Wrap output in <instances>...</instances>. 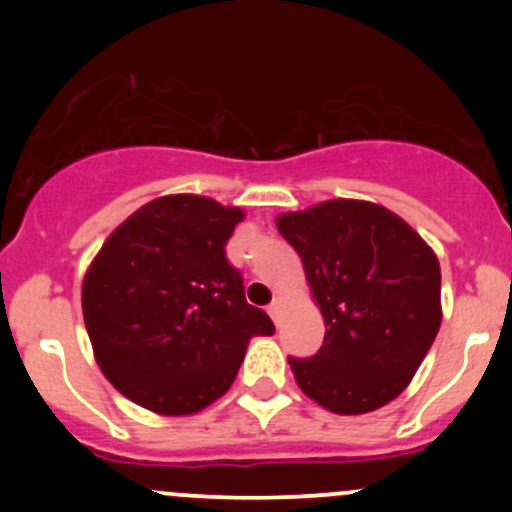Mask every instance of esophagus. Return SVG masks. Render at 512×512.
I'll use <instances>...</instances> for the list:
<instances>
[{"instance_id":"esophagus-1","label":"esophagus","mask_w":512,"mask_h":512,"mask_svg":"<svg viewBox=\"0 0 512 512\" xmlns=\"http://www.w3.org/2000/svg\"><path fill=\"white\" fill-rule=\"evenodd\" d=\"M280 314H282V297H275L270 304V317L275 319V322H280Z\"/></svg>"}]
</instances>
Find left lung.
I'll list each match as a JSON object with an SVG mask.
<instances>
[{"label":"left lung","instance_id":"1","mask_svg":"<svg viewBox=\"0 0 512 512\" xmlns=\"http://www.w3.org/2000/svg\"><path fill=\"white\" fill-rule=\"evenodd\" d=\"M277 230L302 257L324 317V344L289 359L322 409L359 416L394 401L441 327V265L399 215L369 200H324L282 213Z\"/></svg>","mask_w":512,"mask_h":512}]
</instances>
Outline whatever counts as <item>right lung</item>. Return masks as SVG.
Listing matches in <instances>:
<instances>
[{
    "instance_id": "obj_1",
    "label": "right lung",
    "mask_w": 512,
    "mask_h": 512,
    "mask_svg": "<svg viewBox=\"0 0 512 512\" xmlns=\"http://www.w3.org/2000/svg\"><path fill=\"white\" fill-rule=\"evenodd\" d=\"M242 218L205 195H163L123 220L86 270L96 364L133 404L198 414L230 389L250 339L275 334L225 257Z\"/></svg>"
}]
</instances>
